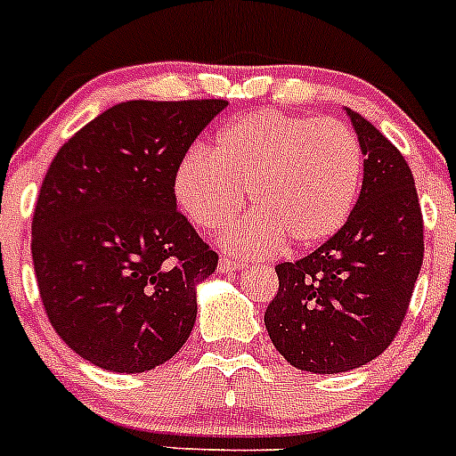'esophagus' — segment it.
Segmentation results:
<instances>
[{
    "label": "esophagus",
    "mask_w": 456,
    "mask_h": 456,
    "mask_svg": "<svg viewBox=\"0 0 456 456\" xmlns=\"http://www.w3.org/2000/svg\"><path fill=\"white\" fill-rule=\"evenodd\" d=\"M241 267V263L240 260H235V257H228V256H224L219 260V272H224V273H228V272H235V269H240Z\"/></svg>",
    "instance_id": "esophagus-1"
}]
</instances>
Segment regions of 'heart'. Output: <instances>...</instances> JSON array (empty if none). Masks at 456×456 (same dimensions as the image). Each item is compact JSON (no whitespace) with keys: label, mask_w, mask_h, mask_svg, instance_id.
Segmentation results:
<instances>
[{"label":"heart","mask_w":456,"mask_h":456,"mask_svg":"<svg viewBox=\"0 0 456 456\" xmlns=\"http://www.w3.org/2000/svg\"><path fill=\"white\" fill-rule=\"evenodd\" d=\"M363 183V151L347 125L256 111L216 132L208 155L180 162L173 191L180 209L219 231L244 209H256L221 235L237 253L263 256L283 247L313 248L347 224Z\"/></svg>","instance_id":"heart-1"}]
</instances>
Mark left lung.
<instances>
[{"instance_id": "8db88e82", "label": "left lung", "mask_w": 456, "mask_h": 456, "mask_svg": "<svg viewBox=\"0 0 456 456\" xmlns=\"http://www.w3.org/2000/svg\"><path fill=\"white\" fill-rule=\"evenodd\" d=\"M363 187L347 224L297 263L276 265L265 326L294 368L336 374L384 354L400 331L425 256L416 183L402 152L347 109Z\"/></svg>"}]
</instances>
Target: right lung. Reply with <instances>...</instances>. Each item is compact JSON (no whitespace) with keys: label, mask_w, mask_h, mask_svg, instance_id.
<instances>
[{"label":"right lung","mask_w":456,"mask_h":456,"mask_svg":"<svg viewBox=\"0 0 456 456\" xmlns=\"http://www.w3.org/2000/svg\"><path fill=\"white\" fill-rule=\"evenodd\" d=\"M225 100L107 109L63 143L40 184L31 256L50 324L109 372H146L180 352L196 285L219 256L175 208L180 162Z\"/></svg>","instance_id":"obj_1"}]
</instances>
